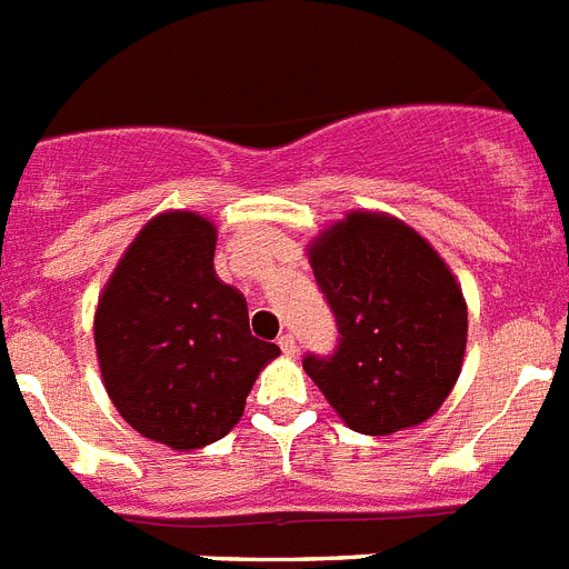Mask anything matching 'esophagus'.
<instances>
[{
    "label": "esophagus",
    "instance_id": "34e87169",
    "mask_svg": "<svg viewBox=\"0 0 569 569\" xmlns=\"http://www.w3.org/2000/svg\"><path fill=\"white\" fill-rule=\"evenodd\" d=\"M279 348L284 357H296V351H299V345H296L293 333H281L279 337Z\"/></svg>",
    "mask_w": 569,
    "mask_h": 569
}]
</instances>
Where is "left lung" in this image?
I'll return each mask as SVG.
<instances>
[{
	"label": "left lung",
	"instance_id": "1",
	"mask_svg": "<svg viewBox=\"0 0 569 569\" xmlns=\"http://www.w3.org/2000/svg\"><path fill=\"white\" fill-rule=\"evenodd\" d=\"M339 328L333 357L305 371L359 435L426 423L458 382L469 313L440 252L388 212L351 210L308 244Z\"/></svg>",
	"mask_w": 569,
	"mask_h": 569
}]
</instances>
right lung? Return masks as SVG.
<instances>
[{
    "mask_svg": "<svg viewBox=\"0 0 569 569\" xmlns=\"http://www.w3.org/2000/svg\"><path fill=\"white\" fill-rule=\"evenodd\" d=\"M216 241L210 218L160 212L126 247L94 310L109 400L138 435L174 451L221 440L281 353L252 337L244 296L218 279Z\"/></svg>",
    "mask_w": 569,
    "mask_h": 569,
    "instance_id": "right-lung-1",
    "label": "right lung"
}]
</instances>
